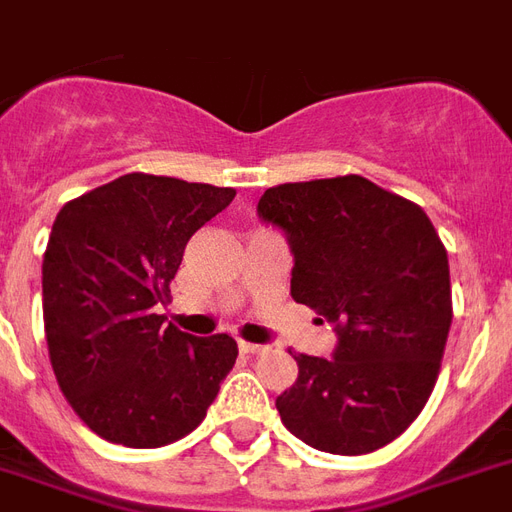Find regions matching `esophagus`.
I'll return each instance as SVG.
<instances>
[{"label": "esophagus", "instance_id": "obj_1", "mask_svg": "<svg viewBox=\"0 0 512 512\" xmlns=\"http://www.w3.org/2000/svg\"><path fill=\"white\" fill-rule=\"evenodd\" d=\"M238 351H241V354L257 356V354H263V351H266V345H257V343H244V340H241V343H238Z\"/></svg>", "mask_w": 512, "mask_h": 512}]
</instances>
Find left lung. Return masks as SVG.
I'll return each instance as SVG.
<instances>
[{
  "label": "left lung",
  "instance_id": "left-lung-1",
  "mask_svg": "<svg viewBox=\"0 0 512 512\" xmlns=\"http://www.w3.org/2000/svg\"><path fill=\"white\" fill-rule=\"evenodd\" d=\"M285 235L290 296L337 334L332 359L299 354L277 397L285 428L315 450L365 455L419 417L452 323L450 263L425 211L362 175L282 183L257 202Z\"/></svg>",
  "mask_w": 512,
  "mask_h": 512
}]
</instances>
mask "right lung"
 Masks as SVG:
<instances>
[{"mask_svg":"<svg viewBox=\"0 0 512 512\" xmlns=\"http://www.w3.org/2000/svg\"><path fill=\"white\" fill-rule=\"evenodd\" d=\"M233 189L131 172L68 202L43 255V323L54 376L101 439L164 447L200 425L233 370L227 334L164 326L183 249Z\"/></svg>","mask_w":512,"mask_h":512,"instance_id":"obj_1","label":"right lung"}]
</instances>
